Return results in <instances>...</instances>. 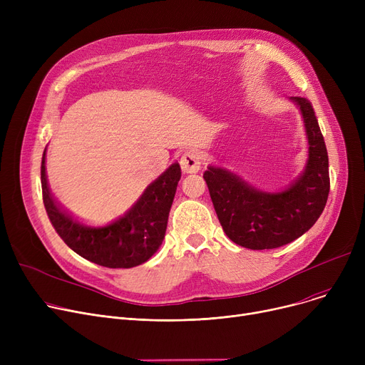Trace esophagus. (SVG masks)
<instances>
[{"mask_svg":"<svg viewBox=\"0 0 365 365\" xmlns=\"http://www.w3.org/2000/svg\"><path fill=\"white\" fill-rule=\"evenodd\" d=\"M180 165H182V170L185 173H197L201 167L200 152L194 150V149L186 150L180 158Z\"/></svg>","mask_w":365,"mask_h":365,"instance_id":"34e87169","label":"esophagus"}]
</instances>
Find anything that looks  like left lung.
<instances>
[{"mask_svg": "<svg viewBox=\"0 0 365 365\" xmlns=\"http://www.w3.org/2000/svg\"><path fill=\"white\" fill-rule=\"evenodd\" d=\"M303 115L309 161L303 175L281 192H264L234 173L210 165L204 173L216 215L235 244L266 250L289 244L315 225L330 192L329 155L308 99L292 98Z\"/></svg>", "mask_w": 365, "mask_h": 365, "instance_id": "obj_1", "label": "left lung"}]
</instances>
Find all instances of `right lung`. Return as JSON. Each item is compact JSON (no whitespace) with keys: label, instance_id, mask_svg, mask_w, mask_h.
Here are the masks:
<instances>
[{"label":"right lung","instance_id":"1","mask_svg":"<svg viewBox=\"0 0 365 365\" xmlns=\"http://www.w3.org/2000/svg\"><path fill=\"white\" fill-rule=\"evenodd\" d=\"M182 171L178 163L153 182L127 215L105 226H87L57 204L41 161V187L46 212L56 232L81 257L105 267H133L145 263L163 244L168 213Z\"/></svg>","mask_w":365,"mask_h":365}]
</instances>
